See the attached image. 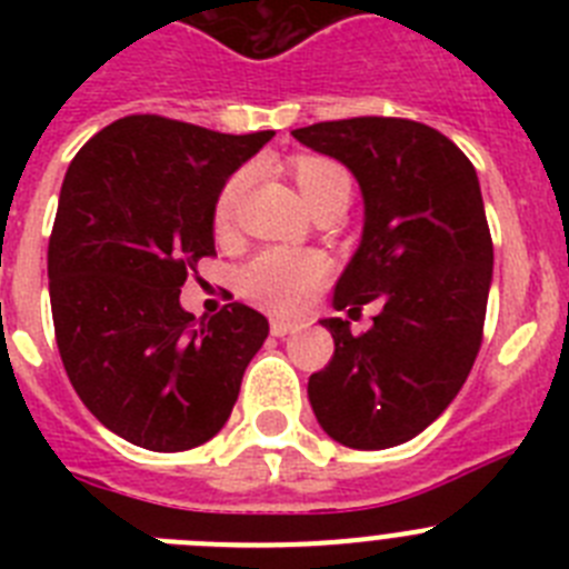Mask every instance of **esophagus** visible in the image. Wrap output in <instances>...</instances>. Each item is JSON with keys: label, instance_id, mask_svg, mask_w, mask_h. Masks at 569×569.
<instances>
[{"label": "esophagus", "instance_id": "obj_1", "mask_svg": "<svg viewBox=\"0 0 569 569\" xmlns=\"http://www.w3.org/2000/svg\"><path fill=\"white\" fill-rule=\"evenodd\" d=\"M296 328H299L296 321H284V319L270 321V333H273V336H288V333H293Z\"/></svg>", "mask_w": 569, "mask_h": 569}]
</instances>
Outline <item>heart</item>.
I'll return each mask as SVG.
<instances>
[{
    "mask_svg": "<svg viewBox=\"0 0 569 569\" xmlns=\"http://www.w3.org/2000/svg\"><path fill=\"white\" fill-rule=\"evenodd\" d=\"M296 184L310 208H319L333 196H350V176L341 164L321 156H301L293 162ZM244 188V173H236L224 182L213 204V224L224 230L233 219L236 202ZM330 273L328 259L321 253L293 248H268L239 270V290L253 305L270 313H301L321 290Z\"/></svg>",
    "mask_w": 569,
    "mask_h": 569,
    "instance_id": "1",
    "label": "heart"
}]
</instances>
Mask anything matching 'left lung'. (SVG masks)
Segmentation results:
<instances>
[{
	"instance_id": "left-lung-1",
	"label": "left lung",
	"mask_w": 569,
	"mask_h": 569,
	"mask_svg": "<svg viewBox=\"0 0 569 569\" xmlns=\"http://www.w3.org/2000/svg\"><path fill=\"white\" fill-rule=\"evenodd\" d=\"M293 136L345 164L365 199L333 308L381 305L361 336L339 316L321 319L336 350L310 376V407L339 445H405L445 413L481 347L492 239L479 176L447 136L410 119L359 116Z\"/></svg>"
}]
</instances>
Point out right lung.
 Segmentation results:
<instances>
[{"label":"right lung","instance_id":"right-lung-1","mask_svg":"<svg viewBox=\"0 0 569 569\" xmlns=\"http://www.w3.org/2000/svg\"><path fill=\"white\" fill-rule=\"evenodd\" d=\"M270 139L124 116L64 173L48 244L59 356L84 407L130 445L179 453L213 439L268 339L248 305L196 319L179 293L216 253V196Z\"/></svg>","mask_w":569,"mask_h":569}]
</instances>
